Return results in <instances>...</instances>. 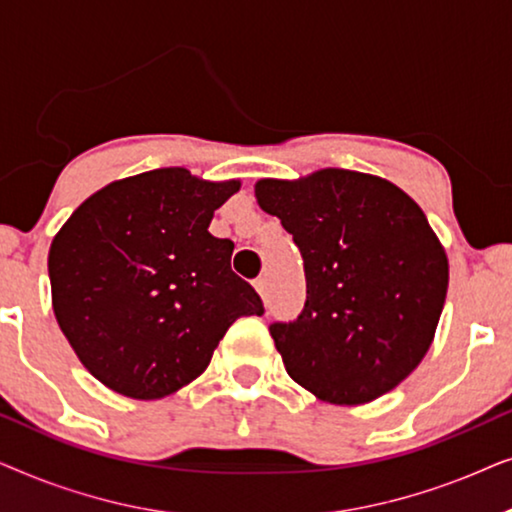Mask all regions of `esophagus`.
<instances>
[{"label":"esophagus","instance_id":"esophagus-1","mask_svg":"<svg viewBox=\"0 0 512 512\" xmlns=\"http://www.w3.org/2000/svg\"><path fill=\"white\" fill-rule=\"evenodd\" d=\"M254 286H256V291L261 293L263 300L268 298V279H265V277H256V279H254Z\"/></svg>","mask_w":512,"mask_h":512}]
</instances>
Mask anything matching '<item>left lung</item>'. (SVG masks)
Listing matches in <instances>:
<instances>
[{
	"label": "left lung",
	"instance_id": "obj_1",
	"mask_svg": "<svg viewBox=\"0 0 512 512\" xmlns=\"http://www.w3.org/2000/svg\"><path fill=\"white\" fill-rule=\"evenodd\" d=\"M305 263V307L270 324L286 373L335 405L375 401L429 352L447 293V256L415 200L380 177L321 170L261 179Z\"/></svg>",
	"mask_w": 512,
	"mask_h": 512
}]
</instances>
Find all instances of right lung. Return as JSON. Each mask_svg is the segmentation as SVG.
Listing matches in <instances>:
<instances>
[{
    "mask_svg": "<svg viewBox=\"0 0 512 512\" xmlns=\"http://www.w3.org/2000/svg\"><path fill=\"white\" fill-rule=\"evenodd\" d=\"M237 188L184 167L151 170L90 195L55 235V319L116 394H174L205 373L235 319L263 314L254 286L230 270L235 244L207 230Z\"/></svg>",
    "mask_w": 512,
    "mask_h": 512,
    "instance_id": "obj_1",
    "label": "right lung"
}]
</instances>
